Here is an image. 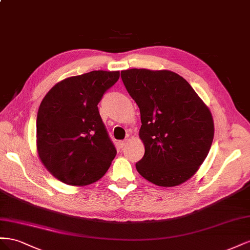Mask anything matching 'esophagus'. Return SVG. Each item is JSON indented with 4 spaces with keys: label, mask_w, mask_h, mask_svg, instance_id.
<instances>
[{
    "label": "esophagus",
    "mask_w": 250,
    "mask_h": 250,
    "mask_svg": "<svg viewBox=\"0 0 250 250\" xmlns=\"http://www.w3.org/2000/svg\"><path fill=\"white\" fill-rule=\"evenodd\" d=\"M125 145H126V141H125V140H120V141H118V146H119L120 148H123Z\"/></svg>",
    "instance_id": "1"
}]
</instances>
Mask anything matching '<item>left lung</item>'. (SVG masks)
<instances>
[{"mask_svg":"<svg viewBox=\"0 0 250 250\" xmlns=\"http://www.w3.org/2000/svg\"><path fill=\"white\" fill-rule=\"evenodd\" d=\"M121 80L140 110L139 137L146 151L136 163L138 173L165 188L188 180L212 144L215 129L209 109L172 71L124 70Z\"/></svg>","mask_w":250,"mask_h":250,"instance_id":"obj_1","label":"left lung"}]
</instances>
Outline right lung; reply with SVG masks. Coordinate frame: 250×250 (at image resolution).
Here are the masks:
<instances>
[{
	"instance_id": "right-lung-1",
	"label": "right lung",
	"mask_w": 250,
	"mask_h": 250,
	"mask_svg": "<svg viewBox=\"0 0 250 250\" xmlns=\"http://www.w3.org/2000/svg\"><path fill=\"white\" fill-rule=\"evenodd\" d=\"M119 71H91L56 83L42 99L37 117L41 161L56 179L83 187L106 173L116 148L99 115L98 103Z\"/></svg>"
}]
</instances>
